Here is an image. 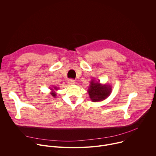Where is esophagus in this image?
I'll use <instances>...</instances> for the list:
<instances>
[{
    "mask_svg": "<svg viewBox=\"0 0 156 156\" xmlns=\"http://www.w3.org/2000/svg\"><path fill=\"white\" fill-rule=\"evenodd\" d=\"M68 83H69V84H73L75 83V81L73 79H70V80H69Z\"/></svg>",
    "mask_w": 156,
    "mask_h": 156,
    "instance_id": "obj_1",
    "label": "esophagus"
}]
</instances>
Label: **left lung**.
Returning <instances> with one entry per match:
<instances>
[{"mask_svg":"<svg viewBox=\"0 0 156 156\" xmlns=\"http://www.w3.org/2000/svg\"><path fill=\"white\" fill-rule=\"evenodd\" d=\"M111 86L107 84H102L99 82L91 81L88 87V94L93 102H98L106 99L111 93Z\"/></svg>","mask_w":156,"mask_h":156,"instance_id":"1","label":"left lung"}]
</instances>
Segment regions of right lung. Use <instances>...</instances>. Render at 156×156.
Listing matches in <instances>:
<instances>
[{"label":"right lung","instance_id":"right-lung-1","mask_svg":"<svg viewBox=\"0 0 156 156\" xmlns=\"http://www.w3.org/2000/svg\"><path fill=\"white\" fill-rule=\"evenodd\" d=\"M50 88H51V91H52V93H51V94L54 98H56L57 94H56V93H55V91H57L58 88H57V87H54L53 88L50 87Z\"/></svg>","mask_w":156,"mask_h":156}]
</instances>
